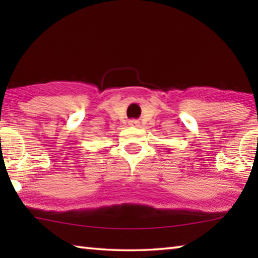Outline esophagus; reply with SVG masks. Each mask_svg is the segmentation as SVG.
Wrapping results in <instances>:
<instances>
[{"mask_svg":"<svg viewBox=\"0 0 258 258\" xmlns=\"http://www.w3.org/2000/svg\"><path fill=\"white\" fill-rule=\"evenodd\" d=\"M128 125L132 126V127H139V126H140V121L137 120V119H132V120L128 121Z\"/></svg>","mask_w":258,"mask_h":258,"instance_id":"obj_1","label":"esophagus"}]
</instances>
